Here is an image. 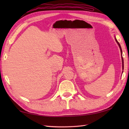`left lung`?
<instances>
[{
  "label": "left lung",
  "instance_id": "8db88e82",
  "mask_svg": "<svg viewBox=\"0 0 129 129\" xmlns=\"http://www.w3.org/2000/svg\"><path fill=\"white\" fill-rule=\"evenodd\" d=\"M115 40H116V43H117V44H118V45L119 46V48H120V51H121V58H122V69H124V59H123V57H122V49H121V46H120V44H119V43L117 42V40H116V38H115Z\"/></svg>",
  "mask_w": 129,
  "mask_h": 129
}]
</instances>
